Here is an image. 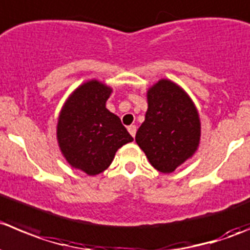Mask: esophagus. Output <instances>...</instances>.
<instances>
[{
  "label": "esophagus",
  "mask_w": 250,
  "mask_h": 250,
  "mask_svg": "<svg viewBox=\"0 0 250 250\" xmlns=\"http://www.w3.org/2000/svg\"><path fill=\"white\" fill-rule=\"evenodd\" d=\"M127 130H129V132H130V135H131L132 137H135V135H136V126H135V125H130L129 127H127Z\"/></svg>",
  "instance_id": "34e87169"
}]
</instances>
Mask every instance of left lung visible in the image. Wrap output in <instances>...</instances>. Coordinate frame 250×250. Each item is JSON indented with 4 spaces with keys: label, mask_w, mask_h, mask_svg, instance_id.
Instances as JSON below:
<instances>
[{
    "label": "left lung",
    "mask_w": 250,
    "mask_h": 250,
    "mask_svg": "<svg viewBox=\"0 0 250 250\" xmlns=\"http://www.w3.org/2000/svg\"><path fill=\"white\" fill-rule=\"evenodd\" d=\"M147 103L135 141L152 167L172 173L191 158L200 144L198 109L182 87L165 78L148 88Z\"/></svg>",
    "instance_id": "obj_1"
}]
</instances>
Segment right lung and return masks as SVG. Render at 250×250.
Segmentation results:
<instances>
[{
    "label": "right lung",
    "mask_w": 250,
    "mask_h": 250,
    "mask_svg": "<svg viewBox=\"0 0 250 250\" xmlns=\"http://www.w3.org/2000/svg\"><path fill=\"white\" fill-rule=\"evenodd\" d=\"M111 89L97 80L72 92L60 111L56 129L59 147L71 167L88 175L104 172L116 151L134 141L119 116L106 109Z\"/></svg>",
    "instance_id": "add662e5"
}]
</instances>
